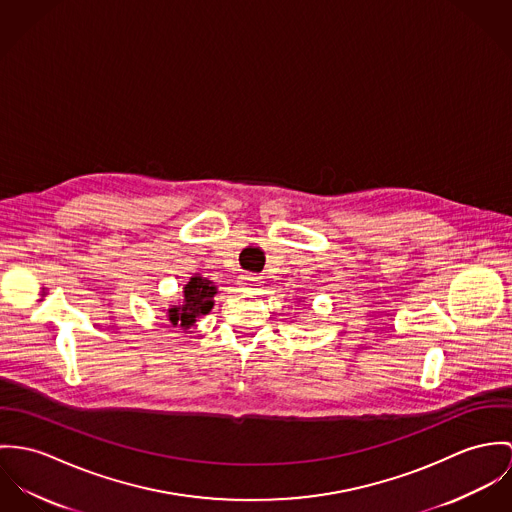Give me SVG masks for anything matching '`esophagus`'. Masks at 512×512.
I'll list each match as a JSON object with an SVG mask.
<instances>
[{
	"label": "esophagus",
	"instance_id": "34e87169",
	"mask_svg": "<svg viewBox=\"0 0 512 512\" xmlns=\"http://www.w3.org/2000/svg\"><path fill=\"white\" fill-rule=\"evenodd\" d=\"M239 284H241V286H259V284H261V277H255V275H241V277H239Z\"/></svg>",
	"mask_w": 512,
	"mask_h": 512
}]
</instances>
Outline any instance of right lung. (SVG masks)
<instances>
[{
	"mask_svg": "<svg viewBox=\"0 0 512 512\" xmlns=\"http://www.w3.org/2000/svg\"><path fill=\"white\" fill-rule=\"evenodd\" d=\"M214 294L216 286L210 283L208 279L202 277H192L190 283L184 286V302L182 306H174L169 310V320L172 326L188 330L194 326L196 318L202 314H208L214 306Z\"/></svg>",
	"mask_w": 512,
	"mask_h": 512,
	"instance_id": "add662e5",
	"label": "right lung"
}]
</instances>
